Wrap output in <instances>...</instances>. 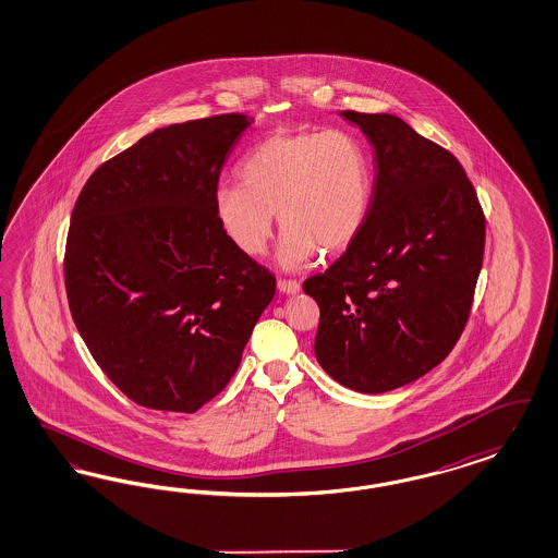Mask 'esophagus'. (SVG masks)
I'll return each mask as SVG.
<instances>
[{"mask_svg": "<svg viewBox=\"0 0 558 558\" xmlns=\"http://www.w3.org/2000/svg\"><path fill=\"white\" fill-rule=\"evenodd\" d=\"M278 290L284 294H296L301 290V284L296 280H287V278H278Z\"/></svg>", "mask_w": 558, "mask_h": 558, "instance_id": "1", "label": "esophagus"}]
</instances>
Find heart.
Masks as SVG:
<instances>
[{
  "instance_id": "1",
  "label": "heart",
  "mask_w": 558,
  "mask_h": 558,
  "mask_svg": "<svg viewBox=\"0 0 558 558\" xmlns=\"http://www.w3.org/2000/svg\"><path fill=\"white\" fill-rule=\"evenodd\" d=\"M239 185L214 192V216L232 247L257 257L268 247L274 214L284 229L282 268H301L322 250L340 253L365 227L371 165L354 135L276 132L241 162Z\"/></svg>"
}]
</instances>
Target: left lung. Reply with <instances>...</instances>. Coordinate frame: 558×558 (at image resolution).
<instances>
[{"instance_id": "1", "label": "left lung", "mask_w": 558, "mask_h": 558, "mask_svg": "<svg viewBox=\"0 0 558 558\" xmlns=\"http://www.w3.org/2000/svg\"><path fill=\"white\" fill-rule=\"evenodd\" d=\"M342 117L373 146V195L359 236L303 289L319 305V365L354 391L384 393L423 377L460 340L484 214L460 160L400 117Z\"/></svg>"}]
</instances>
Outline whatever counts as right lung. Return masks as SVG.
<instances>
[{"instance_id": "add662e5", "label": "right lung", "mask_w": 558, "mask_h": 558, "mask_svg": "<svg viewBox=\"0 0 558 558\" xmlns=\"http://www.w3.org/2000/svg\"><path fill=\"white\" fill-rule=\"evenodd\" d=\"M247 116L144 135L102 162L72 211L63 276L77 331L135 404L199 410L231 381L276 292L214 216L220 171Z\"/></svg>"}]
</instances>
